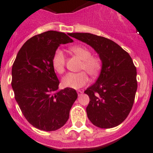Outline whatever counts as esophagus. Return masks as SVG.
Returning <instances> with one entry per match:
<instances>
[{
  "mask_svg": "<svg viewBox=\"0 0 153 153\" xmlns=\"http://www.w3.org/2000/svg\"><path fill=\"white\" fill-rule=\"evenodd\" d=\"M77 93H78V96H81V94H83V91H80V90H78V91H77Z\"/></svg>",
  "mask_w": 153,
  "mask_h": 153,
  "instance_id": "esophagus-1",
  "label": "esophagus"
}]
</instances>
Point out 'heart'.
<instances>
[{
  "label": "heart",
  "mask_w": 153,
  "mask_h": 153,
  "mask_svg": "<svg viewBox=\"0 0 153 153\" xmlns=\"http://www.w3.org/2000/svg\"><path fill=\"white\" fill-rule=\"evenodd\" d=\"M70 50L82 60L81 70H86L91 76H96L98 75L101 68V62L99 58L91 56V51L83 46H73ZM52 65L58 73L62 74L64 72L65 56L61 50H57L54 53L52 58ZM88 82L89 77L86 72L78 73L70 72L66 75L62 79V84L64 86L74 89H80L87 84Z\"/></svg>",
  "instance_id": "obj_1"
}]
</instances>
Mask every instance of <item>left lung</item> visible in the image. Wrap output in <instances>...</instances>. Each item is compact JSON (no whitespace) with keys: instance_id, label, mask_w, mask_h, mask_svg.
I'll return each instance as SVG.
<instances>
[{"instance_id":"8db88e82","label":"left lung","mask_w":153,"mask_h":153,"mask_svg":"<svg viewBox=\"0 0 153 153\" xmlns=\"http://www.w3.org/2000/svg\"><path fill=\"white\" fill-rule=\"evenodd\" d=\"M70 36L91 46L102 62L100 73L85 94L91 123L100 128H111L127 118L137 90L136 68L128 53L108 39L89 33H70Z\"/></svg>"}]
</instances>
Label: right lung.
I'll list each match as a JSON object with an SVG mask.
<instances>
[{"label":"right lung","instance_id":"add662e5","mask_svg":"<svg viewBox=\"0 0 153 153\" xmlns=\"http://www.w3.org/2000/svg\"><path fill=\"white\" fill-rule=\"evenodd\" d=\"M69 36L56 30L36 35L25 42L13 64L12 87L16 101L28 123L41 131L64 126L78 98L73 89L58 91L59 81L52 65L60 45L73 42Z\"/></svg>","mask_w":153,"mask_h":153}]
</instances>
